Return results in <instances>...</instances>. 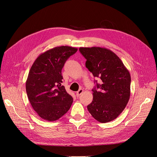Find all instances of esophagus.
I'll use <instances>...</instances> for the list:
<instances>
[{"label":"esophagus","mask_w":157,"mask_h":157,"mask_svg":"<svg viewBox=\"0 0 157 157\" xmlns=\"http://www.w3.org/2000/svg\"><path fill=\"white\" fill-rule=\"evenodd\" d=\"M83 92H84V90H83V89H82V88L79 89V90H78V91L76 92V96H77V97H79Z\"/></svg>","instance_id":"1"}]
</instances>
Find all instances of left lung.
<instances>
[{"label": "left lung", "instance_id": "1", "mask_svg": "<svg viewBox=\"0 0 157 157\" xmlns=\"http://www.w3.org/2000/svg\"><path fill=\"white\" fill-rule=\"evenodd\" d=\"M86 59V67L101 84L92 90L93 101L87 106L98 121L107 123L116 119L125 108L130 95V74L120 58L110 49L101 47L79 48ZM97 82V81H96Z\"/></svg>", "mask_w": 157, "mask_h": 157}]
</instances>
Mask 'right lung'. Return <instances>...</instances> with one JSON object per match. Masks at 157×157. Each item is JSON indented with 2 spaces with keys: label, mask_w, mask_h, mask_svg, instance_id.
<instances>
[{
  "label": "right lung",
  "mask_w": 157,
  "mask_h": 157,
  "mask_svg": "<svg viewBox=\"0 0 157 157\" xmlns=\"http://www.w3.org/2000/svg\"><path fill=\"white\" fill-rule=\"evenodd\" d=\"M78 48L57 46L41 53L32 64L26 91L32 108L45 120H59L70 109L73 98L62 86V69Z\"/></svg>",
  "instance_id": "1"
}]
</instances>
